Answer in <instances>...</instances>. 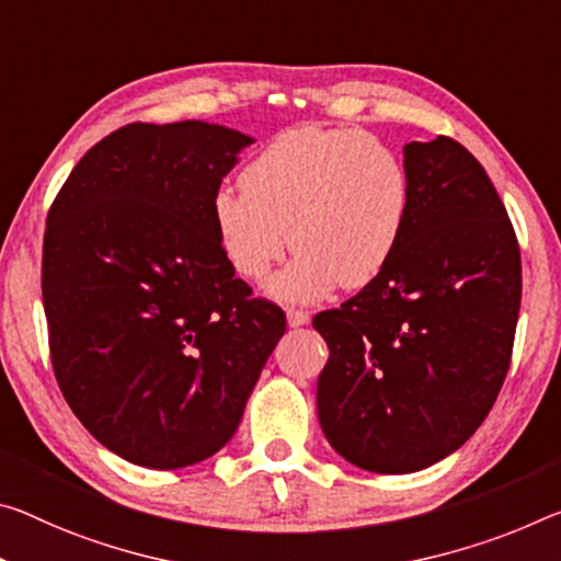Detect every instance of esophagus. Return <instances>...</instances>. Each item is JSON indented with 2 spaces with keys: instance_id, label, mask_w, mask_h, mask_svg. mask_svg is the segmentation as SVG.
<instances>
[{
  "instance_id": "1",
  "label": "esophagus",
  "mask_w": 561,
  "mask_h": 561,
  "mask_svg": "<svg viewBox=\"0 0 561 561\" xmlns=\"http://www.w3.org/2000/svg\"><path fill=\"white\" fill-rule=\"evenodd\" d=\"M287 324L289 327H305V324H309V314L301 312V309H289Z\"/></svg>"
}]
</instances>
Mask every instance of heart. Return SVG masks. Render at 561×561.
Listing matches in <instances>:
<instances>
[{
	"label": "heart",
	"mask_w": 561,
	"mask_h": 561,
	"mask_svg": "<svg viewBox=\"0 0 561 561\" xmlns=\"http://www.w3.org/2000/svg\"><path fill=\"white\" fill-rule=\"evenodd\" d=\"M239 182L242 190L211 197L221 254L237 274L260 282L291 242L297 256L266 284L282 301H317L336 284L354 289L377 279L412 209L404 157L359 129L284 131Z\"/></svg>",
	"instance_id": "1"
}]
</instances>
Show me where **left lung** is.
I'll list each match as a JSON object with an SVG mask.
<instances>
[{
  "label": "left lung",
  "instance_id": "obj_1",
  "mask_svg": "<svg viewBox=\"0 0 561 561\" xmlns=\"http://www.w3.org/2000/svg\"><path fill=\"white\" fill-rule=\"evenodd\" d=\"M412 209L397 252L357 297L314 317L327 442L377 474L420 472L465 444L512 359L522 260L484 167L459 141L404 145Z\"/></svg>",
  "mask_w": 561,
  "mask_h": 561
}]
</instances>
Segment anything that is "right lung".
Instances as JSON below:
<instances>
[{"instance_id": "obj_1", "label": "right lung", "mask_w": 561, "mask_h": 561, "mask_svg": "<svg viewBox=\"0 0 561 561\" xmlns=\"http://www.w3.org/2000/svg\"><path fill=\"white\" fill-rule=\"evenodd\" d=\"M249 145L197 119L127 124L79 159L49 209L42 299L59 389L131 465L217 455L287 327L249 299L211 225Z\"/></svg>"}]
</instances>
